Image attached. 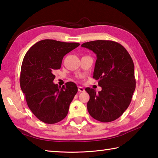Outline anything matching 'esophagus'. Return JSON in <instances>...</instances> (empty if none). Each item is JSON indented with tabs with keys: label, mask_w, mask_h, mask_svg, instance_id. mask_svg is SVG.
<instances>
[{
	"label": "esophagus",
	"mask_w": 158,
	"mask_h": 158,
	"mask_svg": "<svg viewBox=\"0 0 158 158\" xmlns=\"http://www.w3.org/2000/svg\"><path fill=\"white\" fill-rule=\"evenodd\" d=\"M78 91H79V93H82V92H84L85 90H84V88H83V87L79 86L78 87Z\"/></svg>",
	"instance_id": "obj_1"
}]
</instances>
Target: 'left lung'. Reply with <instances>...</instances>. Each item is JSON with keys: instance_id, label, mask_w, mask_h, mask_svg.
I'll return each mask as SVG.
<instances>
[{"instance_id": "1", "label": "left lung", "mask_w": 158, "mask_h": 158, "mask_svg": "<svg viewBox=\"0 0 158 158\" xmlns=\"http://www.w3.org/2000/svg\"><path fill=\"white\" fill-rule=\"evenodd\" d=\"M82 47L97 54L93 78L99 80L102 90L86 88L90 95L89 114L102 122H110L128 108L135 89L134 64L130 54L119 43L97 40L84 43Z\"/></svg>"}]
</instances>
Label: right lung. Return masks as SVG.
<instances>
[{"label":"right lung","instance_id":"right-lung-1","mask_svg":"<svg viewBox=\"0 0 158 158\" xmlns=\"http://www.w3.org/2000/svg\"><path fill=\"white\" fill-rule=\"evenodd\" d=\"M79 45L45 39L27 52L22 63L20 85L27 104L37 118L46 124L64 119L78 89L69 81L62 87L54 84V70L60 69L65 54Z\"/></svg>","mask_w":158,"mask_h":158}]
</instances>
